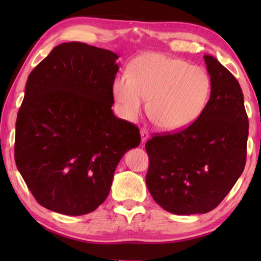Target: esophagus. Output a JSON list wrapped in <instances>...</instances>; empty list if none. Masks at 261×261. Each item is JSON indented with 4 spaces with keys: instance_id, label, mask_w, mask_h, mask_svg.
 Instances as JSON below:
<instances>
[{
    "instance_id": "34e87169",
    "label": "esophagus",
    "mask_w": 261,
    "mask_h": 261,
    "mask_svg": "<svg viewBox=\"0 0 261 261\" xmlns=\"http://www.w3.org/2000/svg\"><path fill=\"white\" fill-rule=\"evenodd\" d=\"M140 135H141V141H142V143H145V142L148 140V138H149L148 130L141 129V130H140Z\"/></svg>"
}]
</instances>
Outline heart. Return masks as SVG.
Instances as JSON below:
<instances>
[{"instance_id": "heart-1", "label": "heart", "mask_w": 261, "mask_h": 261, "mask_svg": "<svg viewBox=\"0 0 261 261\" xmlns=\"http://www.w3.org/2000/svg\"><path fill=\"white\" fill-rule=\"evenodd\" d=\"M211 88L204 68L156 53L136 58L129 75H118L112 83L113 96L125 119L136 120L149 99V116L167 131L195 122L206 107Z\"/></svg>"}]
</instances>
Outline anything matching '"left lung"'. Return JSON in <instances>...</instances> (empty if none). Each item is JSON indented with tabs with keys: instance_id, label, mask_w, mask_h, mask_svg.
<instances>
[{
	"instance_id": "8db88e82",
	"label": "left lung",
	"mask_w": 261,
	"mask_h": 261,
	"mask_svg": "<svg viewBox=\"0 0 261 261\" xmlns=\"http://www.w3.org/2000/svg\"><path fill=\"white\" fill-rule=\"evenodd\" d=\"M204 60L212 88L203 113L184 130L146 143L148 190L164 210L178 215L215 208L246 165L249 122L240 84L213 56Z\"/></svg>"
}]
</instances>
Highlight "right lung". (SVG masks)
<instances>
[{
    "label": "right lung",
    "instance_id": "obj_1",
    "mask_svg": "<svg viewBox=\"0 0 261 261\" xmlns=\"http://www.w3.org/2000/svg\"><path fill=\"white\" fill-rule=\"evenodd\" d=\"M118 55L83 42L60 43L28 77L15 124L14 159L37 202L83 215L108 197L116 166L141 141L113 114Z\"/></svg>",
    "mask_w": 261,
    "mask_h": 261
}]
</instances>
